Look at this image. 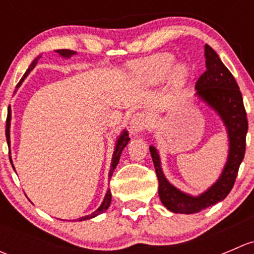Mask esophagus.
Returning <instances> with one entry per match:
<instances>
[{"mask_svg": "<svg viewBox=\"0 0 254 254\" xmlns=\"http://www.w3.org/2000/svg\"><path fill=\"white\" fill-rule=\"evenodd\" d=\"M146 124H147L146 115L142 114V113H136V114L132 115L131 120H130V130L135 135L141 134L143 129H145Z\"/></svg>", "mask_w": 254, "mask_h": 254, "instance_id": "obj_1", "label": "esophagus"}]
</instances>
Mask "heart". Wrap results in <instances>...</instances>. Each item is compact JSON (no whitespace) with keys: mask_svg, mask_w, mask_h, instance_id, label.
<instances>
[{"mask_svg":"<svg viewBox=\"0 0 254 254\" xmlns=\"http://www.w3.org/2000/svg\"><path fill=\"white\" fill-rule=\"evenodd\" d=\"M175 55L158 53L130 65L135 79L143 87H157L167 81L171 93L179 94L188 87L191 79L190 66L176 64Z\"/></svg>","mask_w":254,"mask_h":254,"instance_id":"heart-1","label":"heart"}]
</instances>
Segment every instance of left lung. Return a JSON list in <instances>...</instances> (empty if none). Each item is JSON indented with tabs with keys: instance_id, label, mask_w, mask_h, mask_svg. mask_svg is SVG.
<instances>
[{
	"instance_id": "8db88e82",
	"label": "left lung",
	"mask_w": 254,
	"mask_h": 254,
	"mask_svg": "<svg viewBox=\"0 0 254 254\" xmlns=\"http://www.w3.org/2000/svg\"><path fill=\"white\" fill-rule=\"evenodd\" d=\"M206 70L195 84L194 98L216 113L227 134L229 150L219 178L200 194H189L173 186L165 176L157 148L150 145L151 157L158 178V195L162 204L176 214H195L222 201L234 187L238 168L245 157L248 122L242 94L229 68L215 50L205 45Z\"/></svg>"
}]
</instances>
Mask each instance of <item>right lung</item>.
<instances>
[{"mask_svg":"<svg viewBox=\"0 0 254 254\" xmlns=\"http://www.w3.org/2000/svg\"><path fill=\"white\" fill-rule=\"evenodd\" d=\"M55 53L58 54L59 56H61L63 59H70L71 56L76 55V51H72V50H67V49H61V50H55ZM42 58V54L40 55H38L37 58L34 59V60L32 61V64H30V66L28 67V70L25 71V73L23 75L22 79L19 81V83L17 84V88H19L20 84L23 83V81H24L25 78H27V76L29 75L30 72H32L33 68L37 66L38 64V60ZM16 92V91H14ZM11 120H12V109H11V106L8 107V114H7V122H6V139H7V143H8V148H9V161H11V165L12 167H13V170L16 171V168H14L13 166V161H12V157H11ZM130 141V137H129V134H127V129H123L122 132H120L119 135H118L117 137V141H115V146H114V151H113V155H112V162H111V170H109V179H111V177L113 175V172H114L115 167H117L118 162H119V158H120V155H122L123 150L125 148V146L127 145ZM111 201H112V193H111V189L108 188V190H107L106 195H104V199L103 201H102V204L99 205L98 209L96 210V211L92 212L91 215H86V216H82L79 217L78 221H84V220H89V219H93V217L98 216V215L103 214L104 211H106L107 209H108L109 205H111Z\"/></svg>","mask_w":254,"mask_h":254,"instance_id":"obj_1","label":"right lung"}]
</instances>
